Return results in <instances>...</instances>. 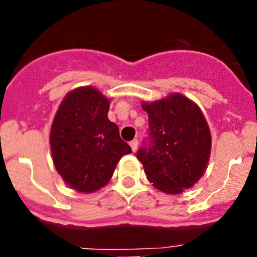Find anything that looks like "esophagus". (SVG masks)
<instances>
[{
  "label": "esophagus",
  "mask_w": 257,
  "mask_h": 257,
  "mask_svg": "<svg viewBox=\"0 0 257 257\" xmlns=\"http://www.w3.org/2000/svg\"><path fill=\"white\" fill-rule=\"evenodd\" d=\"M129 145H131L132 150H133V152H136L137 148H138V139H133V141L129 143Z\"/></svg>",
  "instance_id": "esophagus-1"
}]
</instances>
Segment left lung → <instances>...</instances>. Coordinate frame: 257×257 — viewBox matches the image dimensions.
I'll return each mask as SVG.
<instances>
[{"label": "left lung", "mask_w": 257, "mask_h": 257, "mask_svg": "<svg viewBox=\"0 0 257 257\" xmlns=\"http://www.w3.org/2000/svg\"><path fill=\"white\" fill-rule=\"evenodd\" d=\"M149 118L150 143L137 153L147 179L163 193L175 195L204 175L211 152L205 116L191 99L172 93L155 102H142Z\"/></svg>", "instance_id": "1"}]
</instances>
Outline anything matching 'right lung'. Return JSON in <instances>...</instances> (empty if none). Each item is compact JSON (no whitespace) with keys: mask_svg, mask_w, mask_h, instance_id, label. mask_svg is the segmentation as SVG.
Segmentation results:
<instances>
[{"mask_svg":"<svg viewBox=\"0 0 257 257\" xmlns=\"http://www.w3.org/2000/svg\"><path fill=\"white\" fill-rule=\"evenodd\" d=\"M110 100L94 87L71 90L59 104L49 133L52 159L64 183L89 194L113 177L114 169L132 149L108 119Z\"/></svg>","mask_w":257,"mask_h":257,"instance_id":"right-lung-1","label":"right lung"}]
</instances>
